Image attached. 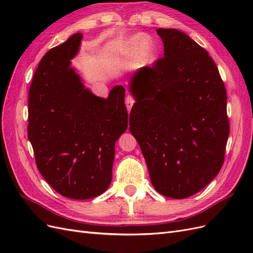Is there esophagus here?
Returning a JSON list of instances; mask_svg holds the SVG:
<instances>
[{"mask_svg":"<svg viewBox=\"0 0 253 253\" xmlns=\"http://www.w3.org/2000/svg\"><path fill=\"white\" fill-rule=\"evenodd\" d=\"M126 108H127V111L129 112L132 109V106L134 104V99L131 97V96H127L126 99Z\"/></svg>","mask_w":253,"mask_h":253,"instance_id":"1","label":"esophagus"}]
</instances>
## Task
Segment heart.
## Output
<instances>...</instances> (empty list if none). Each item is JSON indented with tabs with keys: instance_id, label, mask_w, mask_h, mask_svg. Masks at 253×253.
Here are the masks:
<instances>
[{
	"instance_id": "b5f03b06",
	"label": "heart",
	"mask_w": 253,
	"mask_h": 253,
	"mask_svg": "<svg viewBox=\"0 0 253 253\" xmlns=\"http://www.w3.org/2000/svg\"><path fill=\"white\" fill-rule=\"evenodd\" d=\"M153 50V43L150 38L137 34L120 41L115 46V55L121 58H132L137 55L138 58H147Z\"/></svg>"
}]
</instances>
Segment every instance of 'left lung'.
Wrapping results in <instances>:
<instances>
[{
  "label": "left lung",
  "instance_id": "1",
  "mask_svg": "<svg viewBox=\"0 0 253 253\" xmlns=\"http://www.w3.org/2000/svg\"><path fill=\"white\" fill-rule=\"evenodd\" d=\"M164 57L137 70L129 132L158 193L181 200L200 192L224 164L227 93L208 51L180 30L158 28Z\"/></svg>",
  "mask_w": 253,
  "mask_h": 253
}]
</instances>
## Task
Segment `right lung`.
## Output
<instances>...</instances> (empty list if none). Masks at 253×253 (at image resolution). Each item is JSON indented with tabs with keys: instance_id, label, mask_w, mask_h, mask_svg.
Segmentation results:
<instances>
[{
	"instance_id": "obj_1",
	"label": "right lung",
	"mask_w": 253,
	"mask_h": 253,
	"mask_svg": "<svg viewBox=\"0 0 253 253\" xmlns=\"http://www.w3.org/2000/svg\"><path fill=\"white\" fill-rule=\"evenodd\" d=\"M82 34L48 50L40 61L28 97V139L38 170L62 196L88 200L112 181L115 143L127 128L126 88L104 99L84 86L71 66Z\"/></svg>"
}]
</instances>
